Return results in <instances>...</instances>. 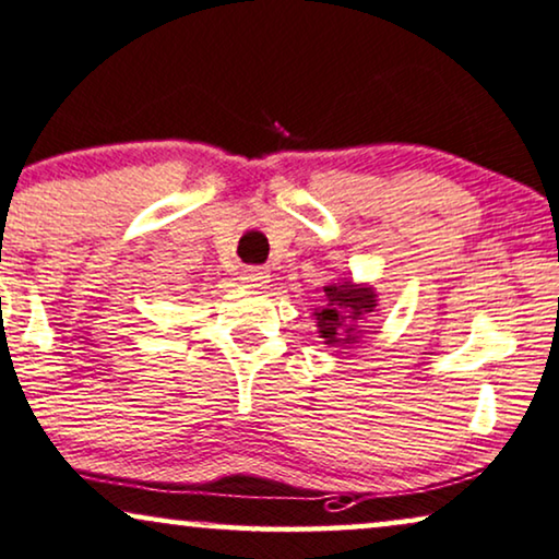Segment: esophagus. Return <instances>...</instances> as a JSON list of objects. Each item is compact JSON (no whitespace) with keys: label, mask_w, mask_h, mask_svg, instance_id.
Masks as SVG:
<instances>
[{"label":"esophagus","mask_w":559,"mask_h":559,"mask_svg":"<svg viewBox=\"0 0 559 559\" xmlns=\"http://www.w3.org/2000/svg\"><path fill=\"white\" fill-rule=\"evenodd\" d=\"M240 281L245 288H252V292H260V288L267 286L271 275H267L265 267H245L240 273Z\"/></svg>","instance_id":"obj_1"}]
</instances>
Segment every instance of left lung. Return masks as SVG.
Here are the masks:
<instances>
[{
    "instance_id": "obj_1",
    "label": "left lung",
    "mask_w": 559,
    "mask_h": 559,
    "mask_svg": "<svg viewBox=\"0 0 559 559\" xmlns=\"http://www.w3.org/2000/svg\"><path fill=\"white\" fill-rule=\"evenodd\" d=\"M378 307V294L370 284L342 278L324 286V307L314 309L319 337L330 347H353L362 337V322Z\"/></svg>"
}]
</instances>
